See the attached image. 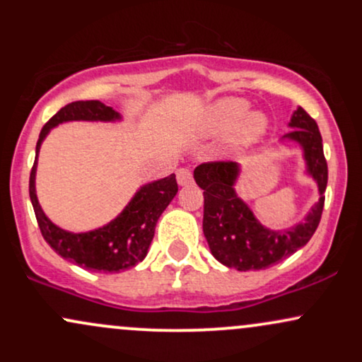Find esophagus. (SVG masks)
I'll return each mask as SVG.
<instances>
[{
    "instance_id": "34e87169",
    "label": "esophagus",
    "mask_w": 362,
    "mask_h": 362,
    "mask_svg": "<svg viewBox=\"0 0 362 362\" xmlns=\"http://www.w3.org/2000/svg\"><path fill=\"white\" fill-rule=\"evenodd\" d=\"M177 182H178V185H190L194 182L192 172L185 167L178 168L177 170Z\"/></svg>"
}]
</instances>
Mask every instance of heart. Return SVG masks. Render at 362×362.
Returning <instances> with one entry per match:
<instances>
[{"instance_id":"obj_1","label":"heart","mask_w":362,"mask_h":362,"mask_svg":"<svg viewBox=\"0 0 362 362\" xmlns=\"http://www.w3.org/2000/svg\"><path fill=\"white\" fill-rule=\"evenodd\" d=\"M248 109V103L242 98H223L216 102L207 112V127L213 132H226L231 129L230 143L233 148H247L265 136L269 129V120L260 112H250L243 115Z\"/></svg>"}]
</instances>
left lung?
Segmentation results:
<instances>
[{
  "label": "left lung",
  "mask_w": 362,
  "mask_h": 362,
  "mask_svg": "<svg viewBox=\"0 0 362 362\" xmlns=\"http://www.w3.org/2000/svg\"><path fill=\"white\" fill-rule=\"evenodd\" d=\"M286 139L300 143L305 149L310 173L318 184L320 201L306 219L282 231L267 230L257 221L243 201L236 197L233 184L238 165L233 161H207L194 170L197 185L204 190L202 230L213 255L226 267L238 271H262L288 259L310 242L317 231L325 204L328 167L323 155L322 134L317 120L301 107L294 112Z\"/></svg>",
  "instance_id": "1"
}]
</instances>
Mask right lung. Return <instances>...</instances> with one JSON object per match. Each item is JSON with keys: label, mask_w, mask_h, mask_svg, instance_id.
<instances>
[{"label": "right lung", "mask_w": 362, "mask_h": 362, "mask_svg": "<svg viewBox=\"0 0 362 362\" xmlns=\"http://www.w3.org/2000/svg\"><path fill=\"white\" fill-rule=\"evenodd\" d=\"M114 119H119L117 112L98 100L68 103L45 122L40 131L39 141H37V155H39L40 143L47 136L49 129L57 124L66 122V120ZM35 165L37 158L30 172L28 192H30V201L34 206L40 233L45 242L51 245L52 250L59 253L62 259L73 262L86 271L122 272L139 264L146 257L149 243L155 236L158 218L178 192L177 178L172 173L170 177L141 187V190L132 197L122 214H119L110 224L100 230L90 231V233L74 235L52 224L40 209L35 195Z\"/></svg>", "instance_id": "add662e5"}]
</instances>
